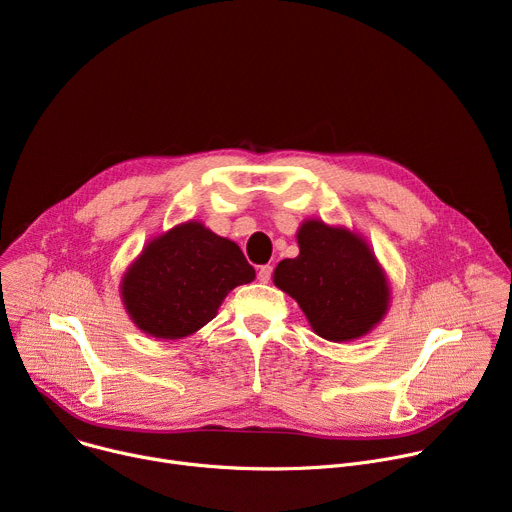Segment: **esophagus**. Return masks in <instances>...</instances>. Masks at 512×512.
Listing matches in <instances>:
<instances>
[{"label":"esophagus","mask_w":512,"mask_h":512,"mask_svg":"<svg viewBox=\"0 0 512 512\" xmlns=\"http://www.w3.org/2000/svg\"><path fill=\"white\" fill-rule=\"evenodd\" d=\"M270 277H272V266L270 264H264V266L258 268V281L260 283H268Z\"/></svg>","instance_id":"1"}]
</instances>
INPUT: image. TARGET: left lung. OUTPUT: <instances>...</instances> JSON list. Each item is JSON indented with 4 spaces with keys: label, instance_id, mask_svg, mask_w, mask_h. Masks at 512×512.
Wrapping results in <instances>:
<instances>
[{
    "label": "left lung",
    "instance_id": "1",
    "mask_svg": "<svg viewBox=\"0 0 512 512\" xmlns=\"http://www.w3.org/2000/svg\"><path fill=\"white\" fill-rule=\"evenodd\" d=\"M299 256L274 270V285L291 295L313 332L332 342L365 336L387 311L385 274L369 246L348 229L305 221Z\"/></svg>",
    "mask_w": 512,
    "mask_h": 512
}]
</instances>
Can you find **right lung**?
I'll return each mask as SVG.
<instances>
[{
	"instance_id": "1",
	"label": "right lung",
	"mask_w": 512,
	"mask_h": 512,
	"mask_svg": "<svg viewBox=\"0 0 512 512\" xmlns=\"http://www.w3.org/2000/svg\"><path fill=\"white\" fill-rule=\"evenodd\" d=\"M254 277L238 244L190 221L147 244L121 291L145 334L176 340L209 324L225 295Z\"/></svg>"
}]
</instances>
